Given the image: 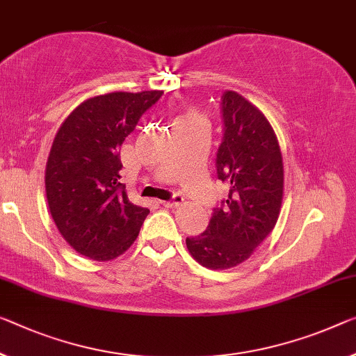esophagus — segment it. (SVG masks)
I'll return each instance as SVG.
<instances>
[{
    "instance_id": "1",
    "label": "esophagus",
    "mask_w": 356,
    "mask_h": 356,
    "mask_svg": "<svg viewBox=\"0 0 356 356\" xmlns=\"http://www.w3.org/2000/svg\"><path fill=\"white\" fill-rule=\"evenodd\" d=\"M184 202V199L181 195H175L172 200H162L161 204L163 205V207H167V209H172V207H178V205H181Z\"/></svg>"
}]
</instances>
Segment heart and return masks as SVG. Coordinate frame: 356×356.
I'll return each mask as SVG.
<instances>
[{
    "label": "heart",
    "instance_id": "b5f03b06",
    "mask_svg": "<svg viewBox=\"0 0 356 356\" xmlns=\"http://www.w3.org/2000/svg\"><path fill=\"white\" fill-rule=\"evenodd\" d=\"M197 119H202L199 114H197L195 111H188L181 114V116L177 118V122L175 124H179V122H189V121H197Z\"/></svg>",
    "mask_w": 356,
    "mask_h": 356
}]
</instances>
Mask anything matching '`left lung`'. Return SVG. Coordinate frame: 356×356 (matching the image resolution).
<instances>
[{"label": "left lung", "mask_w": 356, "mask_h": 356, "mask_svg": "<svg viewBox=\"0 0 356 356\" xmlns=\"http://www.w3.org/2000/svg\"><path fill=\"white\" fill-rule=\"evenodd\" d=\"M221 100L216 173L229 194L213 210L209 227L186 238L191 256L213 270L231 269L253 254L275 227L283 199V157L270 122L237 92H224Z\"/></svg>", "instance_id": "obj_1"}]
</instances>
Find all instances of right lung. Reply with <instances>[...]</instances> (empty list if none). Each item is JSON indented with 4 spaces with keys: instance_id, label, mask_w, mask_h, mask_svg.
Instances as JSON below:
<instances>
[{
    "instance_id": "add662e5",
    "label": "right lung",
    "mask_w": 356,
    "mask_h": 356,
    "mask_svg": "<svg viewBox=\"0 0 356 356\" xmlns=\"http://www.w3.org/2000/svg\"><path fill=\"white\" fill-rule=\"evenodd\" d=\"M162 94L92 97L60 125L46 163V195L58 232L79 254L111 261L138 237L149 210L132 204L119 181V149Z\"/></svg>"
}]
</instances>
